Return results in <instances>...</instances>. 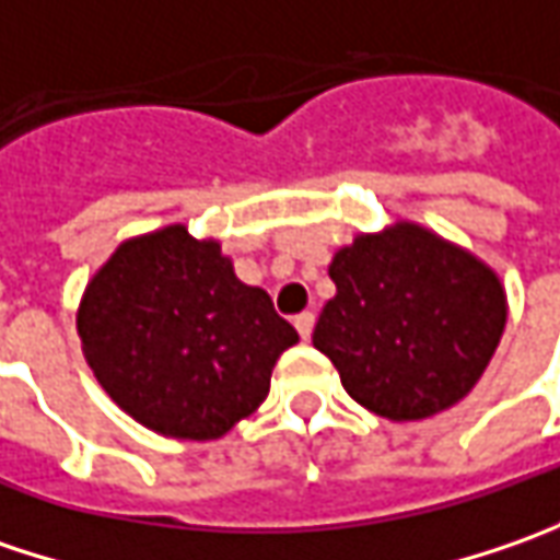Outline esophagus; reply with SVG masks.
Segmentation results:
<instances>
[{
  "label": "esophagus",
  "instance_id": "esophagus-1",
  "mask_svg": "<svg viewBox=\"0 0 560 560\" xmlns=\"http://www.w3.org/2000/svg\"><path fill=\"white\" fill-rule=\"evenodd\" d=\"M295 330H299V336H302V339H308L314 330V314L312 312L295 314Z\"/></svg>",
  "mask_w": 560,
  "mask_h": 560
}]
</instances>
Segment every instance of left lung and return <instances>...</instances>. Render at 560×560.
<instances>
[{
	"instance_id": "obj_1",
	"label": "left lung",
	"mask_w": 560,
	"mask_h": 560,
	"mask_svg": "<svg viewBox=\"0 0 560 560\" xmlns=\"http://www.w3.org/2000/svg\"><path fill=\"white\" fill-rule=\"evenodd\" d=\"M336 295L314 327L346 393L389 420L452 408L505 330V290L470 252L418 224L358 236L330 265Z\"/></svg>"
}]
</instances>
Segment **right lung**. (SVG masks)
I'll return each mask as SVG.
<instances>
[{
  "instance_id": "obj_1",
  "label": "right lung",
  "mask_w": 560,
  "mask_h": 560,
  "mask_svg": "<svg viewBox=\"0 0 560 560\" xmlns=\"http://www.w3.org/2000/svg\"><path fill=\"white\" fill-rule=\"evenodd\" d=\"M77 334L102 389L142 427L218 440L270 389L299 342L265 290L236 280L214 240L174 224L127 240L83 292Z\"/></svg>"
}]
</instances>
